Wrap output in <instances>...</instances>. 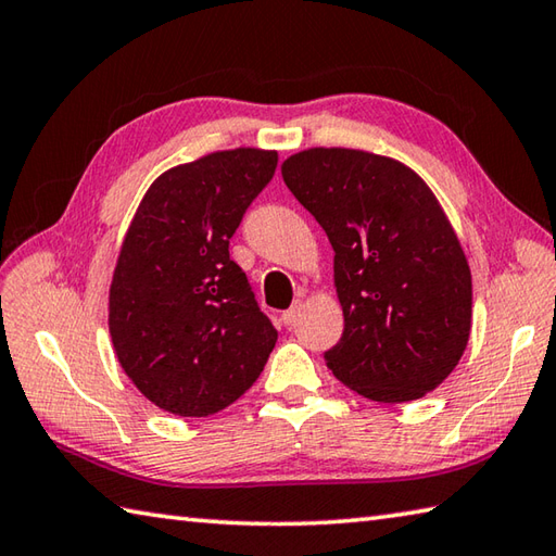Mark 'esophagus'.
Masks as SVG:
<instances>
[{
	"mask_svg": "<svg viewBox=\"0 0 556 556\" xmlns=\"http://www.w3.org/2000/svg\"><path fill=\"white\" fill-rule=\"evenodd\" d=\"M299 315H301V303H293L289 311L281 313V320H285V325H293L299 320Z\"/></svg>",
	"mask_w": 556,
	"mask_h": 556,
	"instance_id": "obj_1",
	"label": "esophagus"
}]
</instances>
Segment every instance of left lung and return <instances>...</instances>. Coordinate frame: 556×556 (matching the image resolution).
Returning <instances> with one entry per match:
<instances>
[{"mask_svg":"<svg viewBox=\"0 0 556 556\" xmlns=\"http://www.w3.org/2000/svg\"><path fill=\"white\" fill-rule=\"evenodd\" d=\"M281 176L334 250L344 332L325 364L376 402L431 393L458 366L472 277L441 204L415 170L356 149H308Z\"/></svg>","mask_w":556,"mask_h":556,"instance_id":"left-lung-1","label":"left lung"}]
</instances>
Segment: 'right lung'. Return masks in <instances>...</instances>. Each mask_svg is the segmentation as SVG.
Wrapping results in <instances>:
<instances>
[{"label":"right lung","instance_id":"1","mask_svg":"<svg viewBox=\"0 0 556 556\" xmlns=\"http://www.w3.org/2000/svg\"><path fill=\"white\" fill-rule=\"evenodd\" d=\"M277 170V151H216L147 190L111 285L119 366L156 407L206 417L255 383L277 330L228 243Z\"/></svg>","mask_w":556,"mask_h":556}]
</instances>
